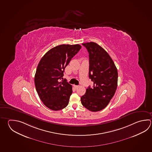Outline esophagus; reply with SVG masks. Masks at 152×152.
Returning a JSON list of instances; mask_svg holds the SVG:
<instances>
[{"label": "esophagus", "mask_w": 152, "mask_h": 152, "mask_svg": "<svg viewBox=\"0 0 152 152\" xmlns=\"http://www.w3.org/2000/svg\"><path fill=\"white\" fill-rule=\"evenodd\" d=\"M74 88L75 89H77L79 87V86H75V85H74Z\"/></svg>", "instance_id": "obj_1"}]
</instances>
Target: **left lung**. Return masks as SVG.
Instances as JSON below:
<instances>
[{
	"mask_svg": "<svg viewBox=\"0 0 152 152\" xmlns=\"http://www.w3.org/2000/svg\"><path fill=\"white\" fill-rule=\"evenodd\" d=\"M89 54V78L93 88L86 89L80 98L81 103L92 112L104 109L115 95L117 88L118 71L109 54L97 43H82Z\"/></svg>",
	"mask_w": 152,
	"mask_h": 152,
	"instance_id": "obj_1",
	"label": "left lung"
}]
</instances>
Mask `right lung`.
I'll return each mask as SVG.
<instances>
[{"mask_svg": "<svg viewBox=\"0 0 152 152\" xmlns=\"http://www.w3.org/2000/svg\"><path fill=\"white\" fill-rule=\"evenodd\" d=\"M80 45H61L41 58L35 75V86L40 99L48 108L58 111L69 103L72 86L63 78L64 69L81 48Z\"/></svg>", "mask_w": 152, "mask_h": 152, "instance_id": "1", "label": "right lung"}]
</instances>
